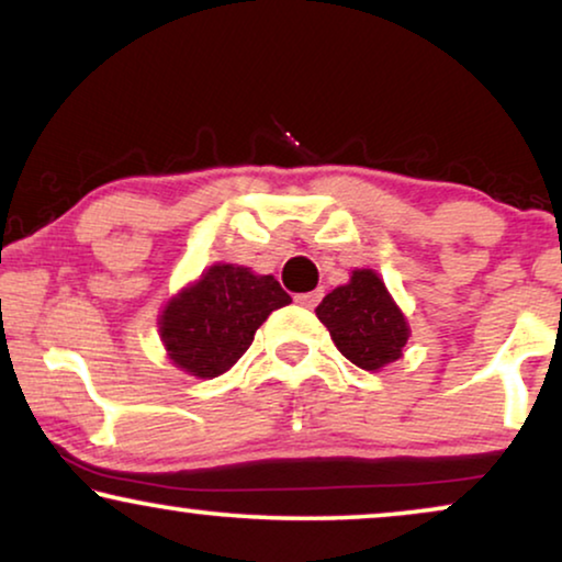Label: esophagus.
<instances>
[{
  "instance_id": "esophagus-1",
  "label": "esophagus",
  "mask_w": 562,
  "mask_h": 562,
  "mask_svg": "<svg viewBox=\"0 0 562 562\" xmlns=\"http://www.w3.org/2000/svg\"><path fill=\"white\" fill-rule=\"evenodd\" d=\"M319 299H322L319 291H306V294H296L294 302L299 306H304V310H314V306L319 304Z\"/></svg>"
}]
</instances>
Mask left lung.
Wrapping results in <instances>:
<instances>
[{"instance_id": "left-lung-1", "label": "left lung", "mask_w": 562, "mask_h": 562, "mask_svg": "<svg viewBox=\"0 0 562 562\" xmlns=\"http://www.w3.org/2000/svg\"><path fill=\"white\" fill-rule=\"evenodd\" d=\"M317 317L329 329L337 350L363 371L394 363L409 340V325L371 268L352 271L345 286L322 299Z\"/></svg>"}]
</instances>
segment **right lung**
Listing matches in <instances>:
<instances>
[{
  "label": "right lung",
  "instance_id": "add662e5",
  "mask_svg": "<svg viewBox=\"0 0 562 562\" xmlns=\"http://www.w3.org/2000/svg\"><path fill=\"white\" fill-rule=\"evenodd\" d=\"M286 304L291 296L273 276L214 263L166 304L158 322L160 340L173 366L199 379H214L243 358L268 314Z\"/></svg>",
  "mask_w": 562,
  "mask_h": 562
}]
</instances>
